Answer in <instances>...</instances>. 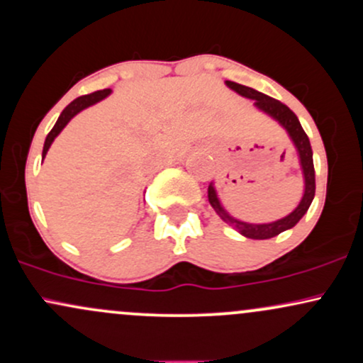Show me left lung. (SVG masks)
<instances>
[{
    "label": "left lung",
    "instance_id": "1",
    "mask_svg": "<svg viewBox=\"0 0 363 363\" xmlns=\"http://www.w3.org/2000/svg\"><path fill=\"white\" fill-rule=\"evenodd\" d=\"M227 85L230 89H234L237 94L244 95V97L252 99L256 101V106L259 107L261 111H264L266 114H269L272 118H274L278 123L281 124L283 128L289 131L291 141H294L295 148H297L298 157H301V165L303 170V179H306V191H303L302 196V201L298 203V206L295 208L294 211L285 218L277 220V222L272 223H259V225H254V223H245V222H239V220L232 218L227 211L223 210L222 205H220L218 198H216L215 193V187L210 184L208 187V201L210 205L213 206V210L222 216L223 222H227L230 227H234L235 230H239L240 234L247 239H272V237L281 234V232L289 230V228L295 227L298 220L302 218L303 215L307 213L309 210L312 199H314L315 194V172H314V162H312V148H311V141L307 138L306 131L298 123L297 116L294 114V111H290V107H286L285 104H281L277 99L268 97V95L261 94V91L251 89V86H245L240 85V83L235 82H227Z\"/></svg>",
    "mask_w": 363,
    "mask_h": 363
}]
</instances>
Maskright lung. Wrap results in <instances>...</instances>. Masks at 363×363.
Listing matches in <instances>:
<instances>
[{
    "mask_svg": "<svg viewBox=\"0 0 363 363\" xmlns=\"http://www.w3.org/2000/svg\"><path fill=\"white\" fill-rule=\"evenodd\" d=\"M111 94L109 89H104V90H97L94 91V94H89V95H82V97L74 99V101L72 104H68V106L65 107V111L61 112V116L57 118L56 124H54V128L49 131L48 138H45V143H44V150H43V157H45V153H48L49 147H51V143L54 141V138H56L57 135L61 133V129L66 126V124L69 123V119L73 118L74 114H78V112L85 109V107L91 106V104L102 101L104 97H107V95Z\"/></svg>",
    "mask_w": 363,
    "mask_h": 363,
    "instance_id": "1",
    "label": "right lung"
}]
</instances>
